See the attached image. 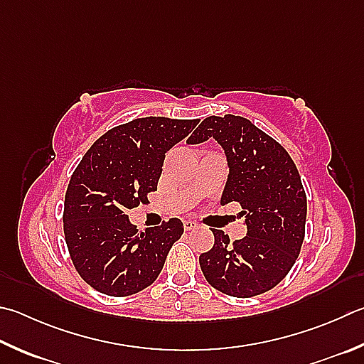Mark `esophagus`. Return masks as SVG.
Segmentation results:
<instances>
[{
  "label": "esophagus",
  "instance_id": "1",
  "mask_svg": "<svg viewBox=\"0 0 364 364\" xmlns=\"http://www.w3.org/2000/svg\"><path fill=\"white\" fill-rule=\"evenodd\" d=\"M183 224H184V229H186V230H194V229L199 228V223L194 221V220H184Z\"/></svg>",
  "mask_w": 364,
  "mask_h": 364
}]
</instances>
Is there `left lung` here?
<instances>
[{"label":"left lung","instance_id":"1","mask_svg":"<svg viewBox=\"0 0 364 364\" xmlns=\"http://www.w3.org/2000/svg\"><path fill=\"white\" fill-rule=\"evenodd\" d=\"M213 136L228 157L229 175L221 203L239 202L247 235L230 243L211 230L215 245L199 256L205 279L218 291L253 297L285 279L299 256L306 234L307 197L287 149L242 116H210L189 144Z\"/></svg>","mask_w":364,"mask_h":364}]
</instances>
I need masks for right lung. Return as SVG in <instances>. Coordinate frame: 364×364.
<instances>
[{
  "label": "right lung",
  "mask_w": 364,
  "mask_h": 364,
  "mask_svg": "<svg viewBox=\"0 0 364 364\" xmlns=\"http://www.w3.org/2000/svg\"><path fill=\"white\" fill-rule=\"evenodd\" d=\"M197 122L149 116L117 125L92 144L73 171L65 194V240L77 274L97 291L130 296L159 277L183 223L171 218L138 232L127 210L148 203L165 153Z\"/></svg>",
  "instance_id": "obj_1"
}]
</instances>
